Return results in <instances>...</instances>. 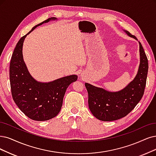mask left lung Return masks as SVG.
<instances>
[{
	"mask_svg": "<svg viewBox=\"0 0 156 156\" xmlns=\"http://www.w3.org/2000/svg\"><path fill=\"white\" fill-rule=\"evenodd\" d=\"M130 37L137 40L129 31ZM140 44V63L136 76L125 88L117 92L108 91L85 83L88 92L89 107L93 116L103 122H111L126 116L140 102L144 94L148 69V59L141 44Z\"/></svg>",
	"mask_w": 156,
	"mask_h": 156,
	"instance_id": "left-lung-1",
	"label": "left lung"
}]
</instances>
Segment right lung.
<instances>
[{
	"label": "right lung",
	"instance_id": "right-lung-1",
	"mask_svg": "<svg viewBox=\"0 0 156 156\" xmlns=\"http://www.w3.org/2000/svg\"><path fill=\"white\" fill-rule=\"evenodd\" d=\"M55 20L56 18L52 17L40 23L22 37L16 45L10 62L9 80L13 99L26 116L40 122L57 116L67 88L78 79L77 75L73 74L49 82H38L28 71L23 59V44L27 34L38 26Z\"/></svg>",
	"mask_w": 156,
	"mask_h": 156
}]
</instances>
